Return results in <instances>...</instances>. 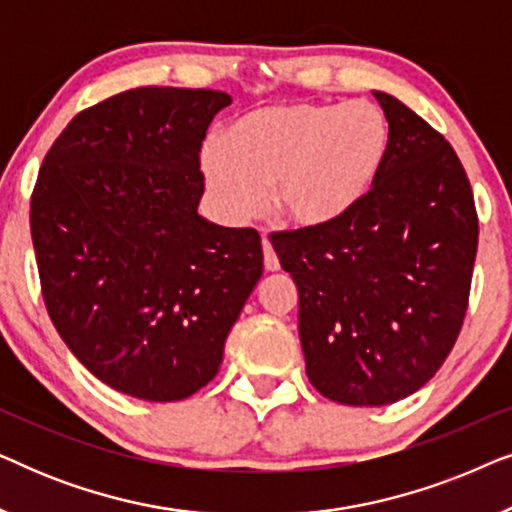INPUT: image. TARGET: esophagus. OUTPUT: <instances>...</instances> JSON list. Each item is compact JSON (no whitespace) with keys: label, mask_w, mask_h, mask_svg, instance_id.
I'll list each match as a JSON object with an SVG mask.
<instances>
[{"label":"esophagus","mask_w":512,"mask_h":512,"mask_svg":"<svg viewBox=\"0 0 512 512\" xmlns=\"http://www.w3.org/2000/svg\"><path fill=\"white\" fill-rule=\"evenodd\" d=\"M263 263H265V270H268V272L279 270V258L275 254V249H272L268 237H263Z\"/></svg>","instance_id":"34e87169"}]
</instances>
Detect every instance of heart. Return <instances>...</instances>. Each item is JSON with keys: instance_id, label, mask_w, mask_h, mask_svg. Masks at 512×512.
Listing matches in <instances>:
<instances>
[{"instance_id": "heart-1", "label": "heart", "mask_w": 512, "mask_h": 512, "mask_svg": "<svg viewBox=\"0 0 512 512\" xmlns=\"http://www.w3.org/2000/svg\"><path fill=\"white\" fill-rule=\"evenodd\" d=\"M389 121L370 102H282L249 111L209 139L200 167L219 214L244 223L265 205L291 226L324 230L347 219L387 165Z\"/></svg>"}]
</instances>
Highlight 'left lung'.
<instances>
[{
    "label": "left lung",
    "instance_id": "left-lung-1",
    "mask_svg": "<svg viewBox=\"0 0 512 512\" xmlns=\"http://www.w3.org/2000/svg\"><path fill=\"white\" fill-rule=\"evenodd\" d=\"M387 165L366 200L324 230L270 237L298 286L305 370L321 396L389 405L422 389L464 324L478 214L450 142L387 93Z\"/></svg>",
    "mask_w": 512,
    "mask_h": 512
}]
</instances>
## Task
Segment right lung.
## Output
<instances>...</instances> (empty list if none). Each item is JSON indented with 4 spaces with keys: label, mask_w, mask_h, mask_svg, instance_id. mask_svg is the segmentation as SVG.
Listing matches in <instances>:
<instances>
[{
    "label": "right lung",
    "mask_w": 512,
    "mask_h": 512,
    "mask_svg": "<svg viewBox=\"0 0 512 512\" xmlns=\"http://www.w3.org/2000/svg\"><path fill=\"white\" fill-rule=\"evenodd\" d=\"M233 97L146 86L76 114L41 165L30 230L72 354L121 394L167 403L219 373L263 275L254 228L198 214L200 146Z\"/></svg>",
    "instance_id": "add662e5"
}]
</instances>
